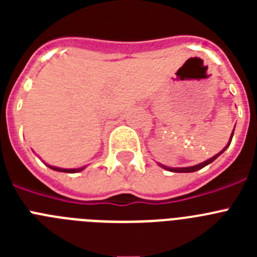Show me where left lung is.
I'll list each match as a JSON object with an SVG mask.
<instances>
[{"instance_id":"obj_1","label":"left lung","mask_w":257,"mask_h":257,"mask_svg":"<svg viewBox=\"0 0 257 257\" xmlns=\"http://www.w3.org/2000/svg\"><path fill=\"white\" fill-rule=\"evenodd\" d=\"M234 127H235V126H234ZM233 134H234V130H233V133H231V135H230V139H229V143H228V144L225 145V148L222 149L221 152H219V153H217V154H215V156H213L212 158H210V160L205 161V162L198 163V165H196V166H190V167H167V166L162 165V163H158V165H160L161 167H162V169H165V170H169V171H171V172H194V171H198V170L203 169V167H205V166L210 165L211 162H213V161L216 160L217 157L220 156V154H221V153H224V152L226 151V148H228L229 145H230L231 138H233Z\"/></svg>"}]
</instances>
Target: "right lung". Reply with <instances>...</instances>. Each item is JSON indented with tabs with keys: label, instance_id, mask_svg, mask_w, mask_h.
I'll return each mask as SVG.
<instances>
[{
	"label": "right lung",
	"instance_id": "add662e5",
	"mask_svg": "<svg viewBox=\"0 0 257 257\" xmlns=\"http://www.w3.org/2000/svg\"><path fill=\"white\" fill-rule=\"evenodd\" d=\"M46 166H49L50 169L54 170V171H60V172H68V174H76V172H79L82 171L83 169H85V166L83 167H79V169H60V167H55V166H50L47 165V163H45Z\"/></svg>",
	"mask_w": 257,
	"mask_h": 257
}]
</instances>
